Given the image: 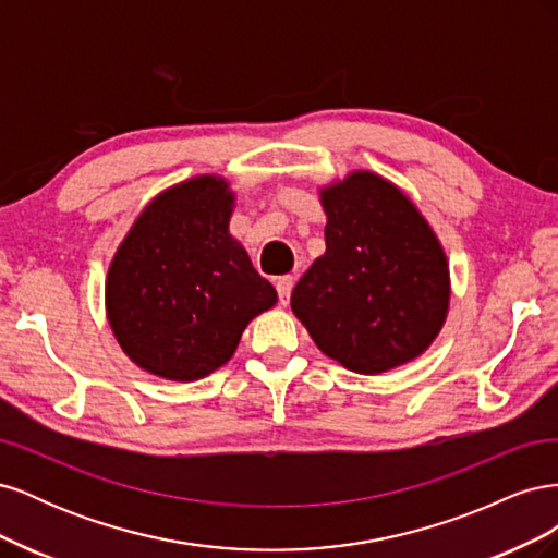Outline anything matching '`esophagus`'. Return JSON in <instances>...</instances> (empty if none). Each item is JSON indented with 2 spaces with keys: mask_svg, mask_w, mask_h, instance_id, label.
<instances>
[{
  "mask_svg": "<svg viewBox=\"0 0 558 558\" xmlns=\"http://www.w3.org/2000/svg\"><path fill=\"white\" fill-rule=\"evenodd\" d=\"M291 291H293V277H279L277 279V295H279L281 305H289Z\"/></svg>",
  "mask_w": 558,
  "mask_h": 558,
  "instance_id": "obj_1",
  "label": "esophagus"
}]
</instances>
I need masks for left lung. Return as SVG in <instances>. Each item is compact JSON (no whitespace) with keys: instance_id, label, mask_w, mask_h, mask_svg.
I'll return each instance as SVG.
<instances>
[{"instance_id":"8db88e82","label":"left lung","mask_w":558,"mask_h":558,"mask_svg":"<svg viewBox=\"0 0 558 558\" xmlns=\"http://www.w3.org/2000/svg\"><path fill=\"white\" fill-rule=\"evenodd\" d=\"M326 253L300 277L293 314L326 356L379 375L421 356L449 307V267L426 218L393 183L353 172L320 193Z\"/></svg>"}]
</instances>
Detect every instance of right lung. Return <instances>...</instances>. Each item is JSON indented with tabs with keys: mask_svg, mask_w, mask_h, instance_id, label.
I'll use <instances>...</instances> for the list:
<instances>
[{
	"mask_svg": "<svg viewBox=\"0 0 558 558\" xmlns=\"http://www.w3.org/2000/svg\"><path fill=\"white\" fill-rule=\"evenodd\" d=\"M232 193L197 177L158 195L118 246L107 312L123 351L172 381H195L230 361L253 316L277 302L275 286L230 238Z\"/></svg>",
	"mask_w": 558,
	"mask_h": 558,
	"instance_id": "obj_1",
	"label": "right lung"
}]
</instances>
